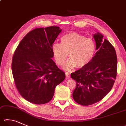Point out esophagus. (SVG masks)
I'll return each instance as SVG.
<instances>
[{
  "mask_svg": "<svg viewBox=\"0 0 126 126\" xmlns=\"http://www.w3.org/2000/svg\"><path fill=\"white\" fill-rule=\"evenodd\" d=\"M65 76L66 78H69L70 77V73L69 72H65Z\"/></svg>",
  "mask_w": 126,
  "mask_h": 126,
  "instance_id": "1",
  "label": "esophagus"
}]
</instances>
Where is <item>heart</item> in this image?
<instances>
[{"label": "heart", "instance_id": "1", "mask_svg": "<svg viewBox=\"0 0 126 126\" xmlns=\"http://www.w3.org/2000/svg\"><path fill=\"white\" fill-rule=\"evenodd\" d=\"M61 43L52 45V51L57 64L61 66L69 54L70 58L64 65V68L70 70L75 68H83L90 63L94 57L95 42L77 32L65 34L61 37Z\"/></svg>", "mask_w": 126, "mask_h": 126}]
</instances>
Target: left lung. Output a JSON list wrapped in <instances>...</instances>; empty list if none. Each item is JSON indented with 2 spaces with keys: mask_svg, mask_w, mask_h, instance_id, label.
<instances>
[{
  "mask_svg": "<svg viewBox=\"0 0 126 126\" xmlns=\"http://www.w3.org/2000/svg\"><path fill=\"white\" fill-rule=\"evenodd\" d=\"M103 37L99 32L94 35L97 52L93 60L70 74L77 83L73 99L83 106L101 100L111 91L117 76V58L115 48L108 40L103 41Z\"/></svg>",
  "mask_w": 126,
  "mask_h": 126,
  "instance_id": "8db88e82",
  "label": "left lung"
}]
</instances>
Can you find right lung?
Wrapping results in <instances>:
<instances>
[{"label":"right lung","instance_id":"right-lung-1","mask_svg":"<svg viewBox=\"0 0 126 126\" xmlns=\"http://www.w3.org/2000/svg\"><path fill=\"white\" fill-rule=\"evenodd\" d=\"M62 31L58 26L37 28L23 38L14 53L11 69L18 92L27 101L44 104L53 97L65 75L52 60V46Z\"/></svg>","mask_w":126,"mask_h":126}]
</instances>
